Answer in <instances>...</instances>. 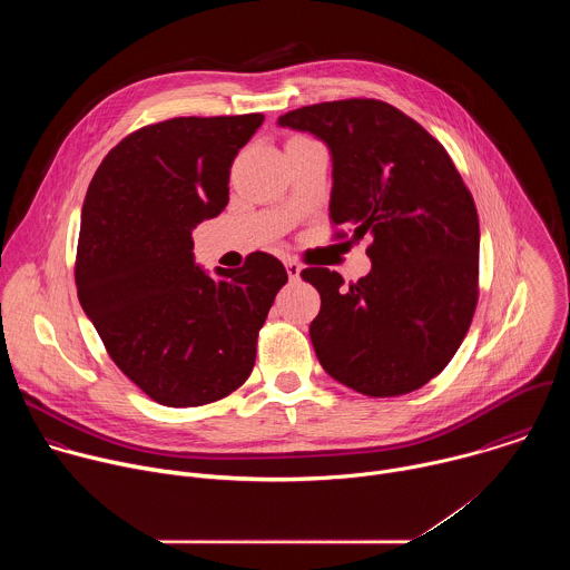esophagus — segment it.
Returning <instances> with one entry per match:
<instances>
[{"label":"esophagus","instance_id":"obj_1","mask_svg":"<svg viewBox=\"0 0 570 570\" xmlns=\"http://www.w3.org/2000/svg\"><path fill=\"white\" fill-rule=\"evenodd\" d=\"M284 266H286L288 279H291V282H297V279H299V275H302V266H299L295 259H286V262H284Z\"/></svg>","mask_w":570,"mask_h":570}]
</instances>
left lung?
Here are the masks:
<instances>
[{"instance_id": "1", "label": "left lung", "mask_w": 570, "mask_h": 570, "mask_svg": "<svg viewBox=\"0 0 570 570\" xmlns=\"http://www.w3.org/2000/svg\"><path fill=\"white\" fill-rule=\"evenodd\" d=\"M277 124L327 144L330 218L372 238V271L347 288L336 271H302L322 299L308 327L320 365L367 396L426 385L458 352L478 302V214L453 159L376 99L304 106Z\"/></svg>"}]
</instances>
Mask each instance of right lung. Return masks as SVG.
<instances>
[{
  "mask_svg": "<svg viewBox=\"0 0 570 570\" xmlns=\"http://www.w3.org/2000/svg\"><path fill=\"white\" fill-rule=\"evenodd\" d=\"M264 115L176 117L121 139L97 169L76 250L78 302L115 365L153 401L189 409L246 383L288 282L279 259L205 273L191 232L229 200V167Z\"/></svg>",
  "mask_w": 570,
  "mask_h": 570,
  "instance_id": "1",
  "label": "right lung"
}]
</instances>
